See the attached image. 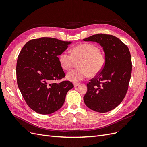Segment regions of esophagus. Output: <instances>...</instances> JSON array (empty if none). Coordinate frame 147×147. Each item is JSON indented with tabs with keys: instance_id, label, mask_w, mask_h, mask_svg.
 <instances>
[{
	"instance_id": "1",
	"label": "esophagus",
	"mask_w": 147,
	"mask_h": 147,
	"mask_svg": "<svg viewBox=\"0 0 147 147\" xmlns=\"http://www.w3.org/2000/svg\"><path fill=\"white\" fill-rule=\"evenodd\" d=\"M80 85V83H78V82H74V86L76 87H78V86H79Z\"/></svg>"
}]
</instances>
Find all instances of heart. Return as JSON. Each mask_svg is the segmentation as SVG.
Returning <instances> with one entry per match:
<instances>
[{
    "label": "heart",
    "mask_w": 147,
    "mask_h": 147,
    "mask_svg": "<svg viewBox=\"0 0 147 147\" xmlns=\"http://www.w3.org/2000/svg\"><path fill=\"white\" fill-rule=\"evenodd\" d=\"M68 52H63L59 55V62L61 68L69 70L73 68L76 61L78 68L70 71L67 74L68 80L73 82L85 78L95 76L100 73L106 64V55L96 45L92 43H82L74 46Z\"/></svg>",
    "instance_id": "heart-1"
}]
</instances>
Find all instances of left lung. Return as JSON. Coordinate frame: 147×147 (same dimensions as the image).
Masks as SVG:
<instances>
[{"instance_id": "1", "label": "left lung", "mask_w": 147, "mask_h": 147, "mask_svg": "<svg viewBox=\"0 0 147 147\" xmlns=\"http://www.w3.org/2000/svg\"><path fill=\"white\" fill-rule=\"evenodd\" d=\"M83 40L99 43L106 55L105 67L87 84L84 102L93 111L109 112L122 102L128 89L132 72L129 48L120 39L111 35L99 34Z\"/></svg>"}]
</instances>
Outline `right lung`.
Returning <instances> with one entry per match:
<instances>
[{"instance_id": "add662e5", "label": "right lung", "mask_w": 147, "mask_h": 147, "mask_svg": "<svg viewBox=\"0 0 147 147\" xmlns=\"http://www.w3.org/2000/svg\"><path fill=\"white\" fill-rule=\"evenodd\" d=\"M70 43L54 38L33 39L26 42L18 55V87L27 105L40 114H49L59 110L67 92L74 87L69 80L53 82L65 76L57 56Z\"/></svg>"}]
</instances>
